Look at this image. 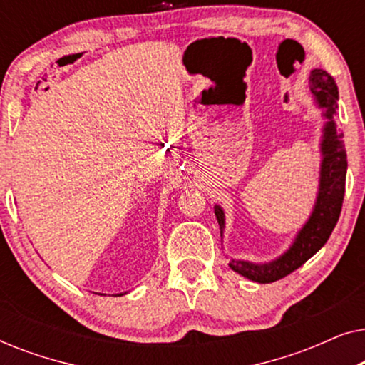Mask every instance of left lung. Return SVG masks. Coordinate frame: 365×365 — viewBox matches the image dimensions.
<instances>
[{
	"instance_id": "obj_1",
	"label": "left lung",
	"mask_w": 365,
	"mask_h": 365,
	"mask_svg": "<svg viewBox=\"0 0 365 365\" xmlns=\"http://www.w3.org/2000/svg\"><path fill=\"white\" fill-rule=\"evenodd\" d=\"M311 93L319 106L324 108V116L327 118L324 126V136L321 143L322 163H321V179H319V194L316 206L304 224V227L297 232L292 246L284 252L276 261L267 264H252L246 261H232L229 267L241 276L251 279L259 284H269L289 276L309 261L324 244L336 227L341 216L344 192H346V171H347V154L344 148V134L337 131L334 123V114L337 109L339 91L334 78L324 69H312L311 71ZM216 219L221 226V234L224 229V212L222 209L214 207Z\"/></svg>"
}]
</instances>
